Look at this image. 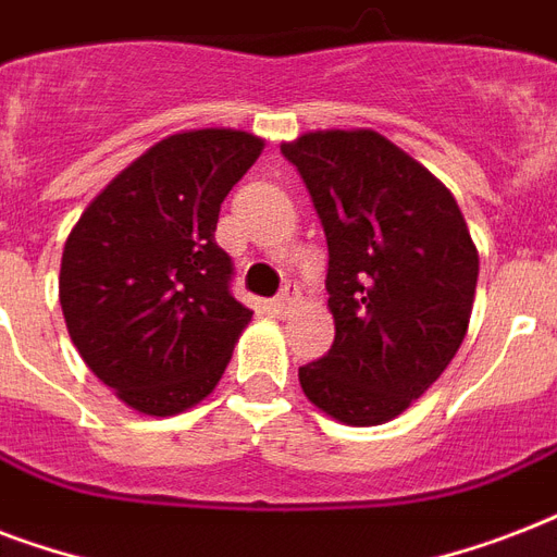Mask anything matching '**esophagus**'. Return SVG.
Returning a JSON list of instances; mask_svg holds the SVG:
<instances>
[{
  "label": "esophagus",
  "instance_id": "34e87169",
  "mask_svg": "<svg viewBox=\"0 0 557 557\" xmlns=\"http://www.w3.org/2000/svg\"><path fill=\"white\" fill-rule=\"evenodd\" d=\"M295 297H297V286L286 283V286H283V292H280V295L271 300V312L286 314L288 309H292V304H295Z\"/></svg>",
  "mask_w": 557,
  "mask_h": 557
}]
</instances>
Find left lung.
Instances as JSON below:
<instances>
[{
    "mask_svg": "<svg viewBox=\"0 0 557 557\" xmlns=\"http://www.w3.org/2000/svg\"><path fill=\"white\" fill-rule=\"evenodd\" d=\"M321 219L335 318L330 352L300 367L323 413L381 424L440 379L466 338L480 257L457 199L379 133L283 144Z\"/></svg>",
    "mask_w": 557,
    "mask_h": 557,
    "instance_id": "1",
    "label": "left lung"
}]
</instances>
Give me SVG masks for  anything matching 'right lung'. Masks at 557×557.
<instances>
[{"label": "right lung", "instance_id": "obj_1", "mask_svg": "<svg viewBox=\"0 0 557 557\" xmlns=\"http://www.w3.org/2000/svg\"><path fill=\"white\" fill-rule=\"evenodd\" d=\"M262 141L234 129L170 135L83 210L65 239L60 306L74 347L147 416L196 405L222 379L251 309L231 295L219 208Z\"/></svg>", "mask_w": 557, "mask_h": 557}]
</instances>
